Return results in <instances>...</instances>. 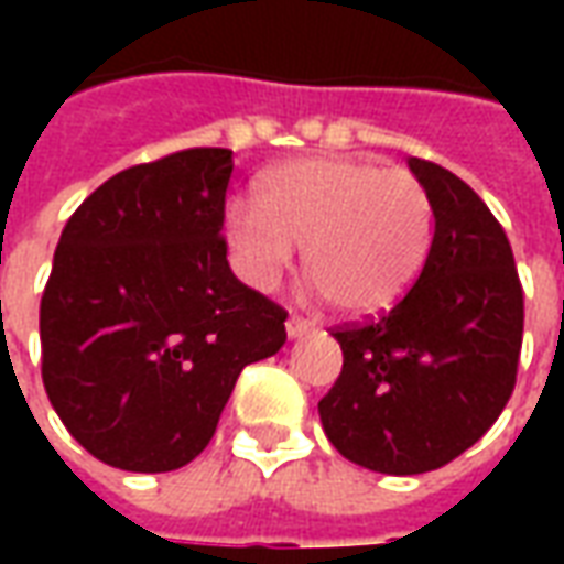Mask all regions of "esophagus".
<instances>
[{
	"label": "esophagus",
	"mask_w": 564,
	"mask_h": 564,
	"mask_svg": "<svg viewBox=\"0 0 564 564\" xmlns=\"http://www.w3.org/2000/svg\"><path fill=\"white\" fill-rule=\"evenodd\" d=\"M307 332H311V323H307V319H302V317H290L286 319V338H302V335H307Z\"/></svg>",
	"instance_id": "1"
}]
</instances>
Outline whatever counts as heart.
Segmentation results:
<instances>
[{
    "label": "heart",
    "instance_id": "b5f03b06",
    "mask_svg": "<svg viewBox=\"0 0 564 564\" xmlns=\"http://www.w3.org/2000/svg\"><path fill=\"white\" fill-rule=\"evenodd\" d=\"M238 274L269 293L305 247L314 290L350 317L402 302L432 238L429 196L411 172L350 156H305L271 169L259 202L232 198L223 214Z\"/></svg>",
    "mask_w": 564,
    "mask_h": 564
}]
</instances>
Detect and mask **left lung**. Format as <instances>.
<instances>
[{
	"label": "left lung",
	"mask_w": 564,
	"mask_h": 564,
	"mask_svg": "<svg viewBox=\"0 0 564 564\" xmlns=\"http://www.w3.org/2000/svg\"><path fill=\"white\" fill-rule=\"evenodd\" d=\"M435 235L416 283L390 314L332 329L344 366L319 420L344 459L380 474H423L477 444L505 411L522 347L513 250L484 198L411 156Z\"/></svg>",
	"instance_id": "obj_1"
}]
</instances>
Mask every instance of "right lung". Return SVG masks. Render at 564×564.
I'll use <instances>...</instances> for the list:
<instances>
[{
  "label": "right lung",
  "mask_w": 564,
  "mask_h": 564,
  "mask_svg": "<svg viewBox=\"0 0 564 564\" xmlns=\"http://www.w3.org/2000/svg\"><path fill=\"white\" fill-rule=\"evenodd\" d=\"M232 150L132 165L68 217L42 295V378L80 447L160 474L208 447L241 368L286 341V311L238 281L223 208Z\"/></svg>",
  "instance_id": "right-lung-1"
}]
</instances>
